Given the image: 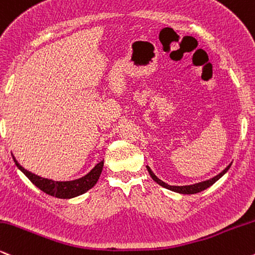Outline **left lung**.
<instances>
[{
    "label": "left lung",
    "mask_w": 255,
    "mask_h": 255,
    "mask_svg": "<svg viewBox=\"0 0 255 255\" xmlns=\"http://www.w3.org/2000/svg\"><path fill=\"white\" fill-rule=\"evenodd\" d=\"M230 166L232 164H229L228 167H227L226 169L223 170V172H221L220 174L215 176V178L210 179V180H206V181H202V182H198V184H194V185H188V186H170V185L166 184V182H163L162 180H160V179L157 178L156 175L152 173V170L149 168L148 166H146V169H148L149 174H150V176L152 178V180L156 181L158 185H161V186L167 188V190H170V191H174V192H178V193H182V194H194V193H198V192H202V191L206 190L208 187H210L211 185H214L215 182H216L218 179L221 178L223 174H226L227 170H228L230 168Z\"/></svg>",
    "instance_id": "left-lung-1"
}]
</instances>
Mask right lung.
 Returning a JSON list of instances; mask_svg holds the SVG:
<instances>
[{"label":"right lung","instance_id":"right-lung-1","mask_svg":"<svg viewBox=\"0 0 255 255\" xmlns=\"http://www.w3.org/2000/svg\"><path fill=\"white\" fill-rule=\"evenodd\" d=\"M13 160L17 168H19L21 172L31 180L32 184L35 185L39 190H41L46 194H50V196L57 197V198L62 199L74 198V197L80 196V194H83L88 190H91V188L97 184L99 176H100L101 170H103L104 167L103 160L100 161L88 174L82 176V178L76 179V180L73 181H53L50 180V179L41 178V176H38L33 174L31 172H28V170L23 168L22 166H20L19 162L15 160L14 156Z\"/></svg>","mask_w":255,"mask_h":255}]
</instances>
